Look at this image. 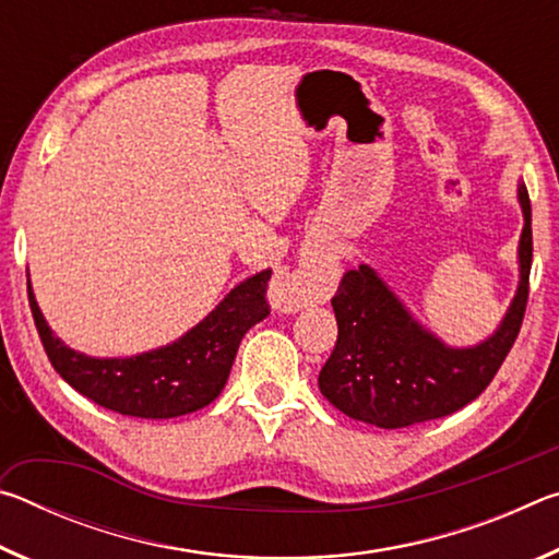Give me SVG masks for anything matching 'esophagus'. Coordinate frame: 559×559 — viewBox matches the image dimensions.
<instances>
[{
    "label": "esophagus",
    "mask_w": 559,
    "mask_h": 559,
    "mask_svg": "<svg viewBox=\"0 0 559 559\" xmlns=\"http://www.w3.org/2000/svg\"><path fill=\"white\" fill-rule=\"evenodd\" d=\"M335 278V263L323 253H308L300 266L271 283V300L283 313L306 308L308 302H318Z\"/></svg>",
    "instance_id": "obj_1"
}]
</instances>
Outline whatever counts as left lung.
I'll return each instance as SVG.
<instances>
[{
  "label": "left lung",
  "mask_w": 559,
  "mask_h": 559,
  "mask_svg": "<svg viewBox=\"0 0 559 559\" xmlns=\"http://www.w3.org/2000/svg\"><path fill=\"white\" fill-rule=\"evenodd\" d=\"M518 202L525 219L518 290L484 343L449 347L412 318L367 263L345 273L333 296L337 343L318 377L320 392L335 409L372 427L404 429L459 412L486 390L515 343L527 306L533 226L523 182Z\"/></svg>",
  "instance_id": "8db88e82"
}]
</instances>
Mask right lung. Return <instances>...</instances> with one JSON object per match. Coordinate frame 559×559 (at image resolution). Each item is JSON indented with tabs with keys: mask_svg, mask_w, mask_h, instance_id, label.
Instances as JSON below:
<instances>
[{
	"mask_svg": "<svg viewBox=\"0 0 559 559\" xmlns=\"http://www.w3.org/2000/svg\"><path fill=\"white\" fill-rule=\"evenodd\" d=\"M269 278V269L246 278L200 325L175 343L135 357H88L61 343L41 316L32 283L29 306L53 370L75 392L122 416L175 419L222 394L241 337L271 313Z\"/></svg>",
	"mask_w": 559,
	"mask_h": 559,
	"instance_id": "obj_1",
	"label": "right lung"
}]
</instances>
